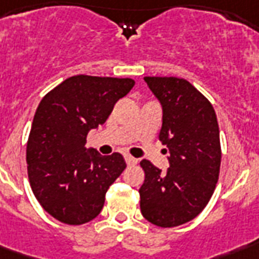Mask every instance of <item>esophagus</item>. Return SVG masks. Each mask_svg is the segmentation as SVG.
Returning <instances> with one entry per match:
<instances>
[{"label": "esophagus", "instance_id": "obj_1", "mask_svg": "<svg viewBox=\"0 0 259 259\" xmlns=\"http://www.w3.org/2000/svg\"><path fill=\"white\" fill-rule=\"evenodd\" d=\"M125 162H127V165L128 166H134V165H136V163H138V159H136V158H134V157H131V155H125Z\"/></svg>", "mask_w": 259, "mask_h": 259}]
</instances>
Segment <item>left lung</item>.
<instances>
[{"mask_svg":"<svg viewBox=\"0 0 259 259\" xmlns=\"http://www.w3.org/2000/svg\"><path fill=\"white\" fill-rule=\"evenodd\" d=\"M162 107L159 140L169 151L162 171L143 159L140 211L150 223L176 227L194 219L209 201L219 178L222 150L212 104L190 82L176 77H144Z\"/></svg>","mask_w":259,"mask_h":259,"instance_id":"1","label":"left lung"}]
</instances>
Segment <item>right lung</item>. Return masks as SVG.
I'll return each instance as SVG.
<instances>
[{
	"label": "right lung",
	"instance_id": "obj_1",
	"mask_svg": "<svg viewBox=\"0 0 259 259\" xmlns=\"http://www.w3.org/2000/svg\"><path fill=\"white\" fill-rule=\"evenodd\" d=\"M134 85L131 78L74 75L40 101L27 144L28 177L44 211L62 223L93 220L125 169L121 154L101 155L85 144Z\"/></svg>",
	"mask_w": 259,
	"mask_h": 259
}]
</instances>
